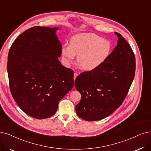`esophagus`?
I'll return each instance as SVG.
<instances>
[{"label": "esophagus", "instance_id": "esophagus-1", "mask_svg": "<svg viewBox=\"0 0 151 151\" xmlns=\"http://www.w3.org/2000/svg\"><path fill=\"white\" fill-rule=\"evenodd\" d=\"M77 76H78V74L76 73V72H74V81L76 80V77H77Z\"/></svg>", "mask_w": 151, "mask_h": 151}]
</instances>
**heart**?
Listing matches in <instances>:
<instances>
[{
	"mask_svg": "<svg viewBox=\"0 0 151 151\" xmlns=\"http://www.w3.org/2000/svg\"><path fill=\"white\" fill-rule=\"evenodd\" d=\"M110 40L101 38L92 33H79L70 40L69 46L62 49V55L65 62L69 64L73 62L77 56V63L86 70H92L103 64L109 56L111 50Z\"/></svg>",
	"mask_w": 151,
	"mask_h": 151,
	"instance_id": "obj_1",
	"label": "heart"
}]
</instances>
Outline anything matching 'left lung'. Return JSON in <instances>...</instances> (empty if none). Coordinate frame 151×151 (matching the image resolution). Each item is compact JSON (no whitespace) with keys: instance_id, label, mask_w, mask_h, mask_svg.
Wrapping results in <instances>:
<instances>
[{"instance_id":"8db88e82","label":"left lung","mask_w":151,"mask_h":151,"mask_svg":"<svg viewBox=\"0 0 151 151\" xmlns=\"http://www.w3.org/2000/svg\"><path fill=\"white\" fill-rule=\"evenodd\" d=\"M115 34L118 37L117 46L106 61L76 79V88L81 94L76 106V113L86 121H98L110 116L122 104L134 79V54L122 35Z\"/></svg>"}]
</instances>
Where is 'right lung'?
I'll return each mask as SVG.
<instances>
[{
  "label": "right lung",
  "mask_w": 151,
  "mask_h": 151,
  "mask_svg": "<svg viewBox=\"0 0 151 151\" xmlns=\"http://www.w3.org/2000/svg\"><path fill=\"white\" fill-rule=\"evenodd\" d=\"M58 29L29 28L17 37L9 52L11 93L21 109L34 118L54 115L59 101L74 85V71L58 60L62 53Z\"/></svg>",
  "instance_id": "right-lung-1"
}]
</instances>
